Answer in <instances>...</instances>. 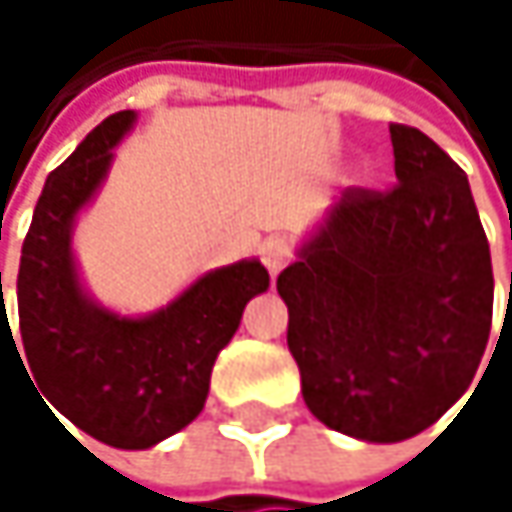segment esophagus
Returning <instances> with one entry per match:
<instances>
[{
  "label": "esophagus",
  "mask_w": 512,
  "mask_h": 512,
  "mask_svg": "<svg viewBox=\"0 0 512 512\" xmlns=\"http://www.w3.org/2000/svg\"><path fill=\"white\" fill-rule=\"evenodd\" d=\"M260 257H263V266L269 269V275H278L293 260V243L284 240V237H272V240L263 243Z\"/></svg>",
  "instance_id": "esophagus-1"
}]
</instances>
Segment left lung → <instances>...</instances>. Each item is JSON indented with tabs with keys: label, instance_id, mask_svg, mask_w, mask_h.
<instances>
[{
	"label": "left lung",
	"instance_id": "obj_1",
	"mask_svg": "<svg viewBox=\"0 0 512 512\" xmlns=\"http://www.w3.org/2000/svg\"><path fill=\"white\" fill-rule=\"evenodd\" d=\"M388 189L350 186L275 287L317 421L364 442L436 424L471 385L492 326V260L468 177L391 124Z\"/></svg>",
	"mask_w": 512,
	"mask_h": 512
}]
</instances>
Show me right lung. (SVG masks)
<instances>
[{"mask_svg": "<svg viewBox=\"0 0 512 512\" xmlns=\"http://www.w3.org/2000/svg\"><path fill=\"white\" fill-rule=\"evenodd\" d=\"M133 121L130 109L109 115L47 177L17 272L20 338L35 385L70 424L124 451L151 448L198 418L219 350L246 302L269 287V272L243 260L207 272L154 317L130 320L88 302L70 225Z\"/></svg>", "mask_w": 512, "mask_h": 512, "instance_id": "1", "label": "right lung"}]
</instances>
